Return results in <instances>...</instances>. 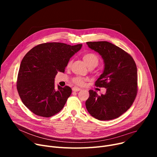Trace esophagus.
Wrapping results in <instances>:
<instances>
[{
    "mask_svg": "<svg viewBox=\"0 0 157 157\" xmlns=\"http://www.w3.org/2000/svg\"><path fill=\"white\" fill-rule=\"evenodd\" d=\"M72 90L73 92H78V91H79V90H81V88H78L76 86H74L72 88Z\"/></svg>",
    "mask_w": 157,
    "mask_h": 157,
    "instance_id": "obj_1",
    "label": "esophagus"
}]
</instances>
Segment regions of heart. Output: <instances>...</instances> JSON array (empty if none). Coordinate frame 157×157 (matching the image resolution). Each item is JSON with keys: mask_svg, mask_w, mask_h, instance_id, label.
I'll use <instances>...</instances> for the list:
<instances>
[{"mask_svg": "<svg viewBox=\"0 0 157 157\" xmlns=\"http://www.w3.org/2000/svg\"><path fill=\"white\" fill-rule=\"evenodd\" d=\"M83 59L87 65L88 67L90 68H94L99 63V59L98 56L93 53H85L83 55ZM71 65V62H69L67 64V67H69ZM86 81V79L81 78V77H76L73 78L72 82L77 85L82 86L83 85Z\"/></svg>", "mask_w": 157, "mask_h": 157, "instance_id": "b5f03b06", "label": "heart"}]
</instances>
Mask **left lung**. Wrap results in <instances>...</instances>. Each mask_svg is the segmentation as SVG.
<instances>
[{
    "instance_id": "left-lung-1",
    "label": "left lung",
    "mask_w": 157,
    "mask_h": 157,
    "mask_svg": "<svg viewBox=\"0 0 157 157\" xmlns=\"http://www.w3.org/2000/svg\"><path fill=\"white\" fill-rule=\"evenodd\" d=\"M88 46L101 55L103 73L95 85L106 88L98 95L89 90L86 108L98 120H111L120 117L132 105L137 93V71L133 58L128 53L107 41L87 42Z\"/></svg>"
}]
</instances>
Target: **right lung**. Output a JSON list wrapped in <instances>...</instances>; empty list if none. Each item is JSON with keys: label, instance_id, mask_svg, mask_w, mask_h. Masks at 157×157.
Here are the masks:
<instances>
[{"label": "right lung", "instance_id": "right-lung-1", "mask_svg": "<svg viewBox=\"0 0 157 157\" xmlns=\"http://www.w3.org/2000/svg\"><path fill=\"white\" fill-rule=\"evenodd\" d=\"M81 47V44L46 43L34 47L25 55L16 87L22 102L33 113L48 118L62 109L72 90L59 85L56 89L55 78L58 72L65 71L71 58Z\"/></svg>", "mask_w": 157, "mask_h": 157}]
</instances>
